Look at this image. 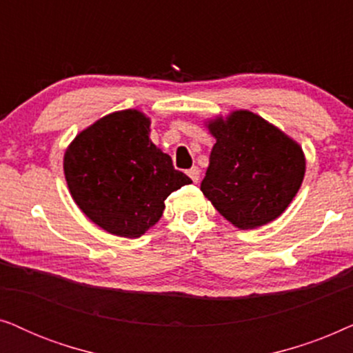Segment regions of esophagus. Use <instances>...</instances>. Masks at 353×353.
Returning a JSON list of instances; mask_svg holds the SVG:
<instances>
[{"mask_svg": "<svg viewBox=\"0 0 353 353\" xmlns=\"http://www.w3.org/2000/svg\"><path fill=\"white\" fill-rule=\"evenodd\" d=\"M188 175H190V178L194 183H197L199 181V176H201V173H199V168L197 167H192V168H190V170H188Z\"/></svg>", "mask_w": 353, "mask_h": 353, "instance_id": "esophagus-1", "label": "esophagus"}]
</instances>
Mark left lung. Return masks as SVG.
<instances>
[{"label": "left lung", "instance_id": "left-lung-1", "mask_svg": "<svg viewBox=\"0 0 353 353\" xmlns=\"http://www.w3.org/2000/svg\"><path fill=\"white\" fill-rule=\"evenodd\" d=\"M214 144L201 191L241 230L278 219L297 194L305 173L302 148L249 110L207 125Z\"/></svg>", "mask_w": 353, "mask_h": 353}]
</instances>
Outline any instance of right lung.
I'll return each instance as SVG.
<instances>
[{"mask_svg": "<svg viewBox=\"0 0 353 353\" xmlns=\"http://www.w3.org/2000/svg\"><path fill=\"white\" fill-rule=\"evenodd\" d=\"M149 119L128 109L105 115L67 148L64 173L75 204L110 234L139 238L173 191L191 178L149 139Z\"/></svg>", "mask_w": 353, "mask_h": 353, "instance_id": "1", "label": "right lung"}]
</instances>
